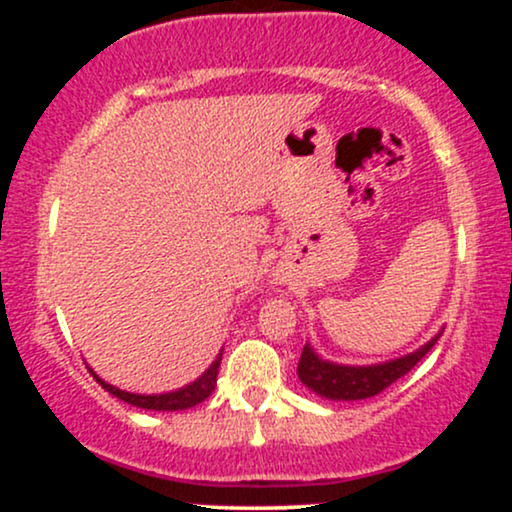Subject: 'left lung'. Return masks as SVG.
Segmentation results:
<instances>
[{"label":"left lung","mask_w":512,"mask_h":512,"mask_svg":"<svg viewBox=\"0 0 512 512\" xmlns=\"http://www.w3.org/2000/svg\"><path fill=\"white\" fill-rule=\"evenodd\" d=\"M440 334H443V330L436 337H431V342L419 346L407 356L383 363H370V366H344V363L327 361V358L317 354L313 346L305 344L301 361H298V378L315 395L334 399V402H356V399L375 397L402 375H407L433 349Z\"/></svg>","instance_id":"8db88e82"}]
</instances>
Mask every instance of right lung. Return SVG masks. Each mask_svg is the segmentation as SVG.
<instances>
[{"label":"right lung","mask_w":512,"mask_h":512,"mask_svg":"<svg viewBox=\"0 0 512 512\" xmlns=\"http://www.w3.org/2000/svg\"><path fill=\"white\" fill-rule=\"evenodd\" d=\"M221 354H223V349L219 351V356L214 358V363H211V366L204 370L197 380H192L190 385L178 387V390H173V392H161V395H137V392L120 390V387L105 383L103 378H98L96 370H93L91 366H88V370H91L93 378L103 385V390H108L110 395L122 399V402L132 404V407L149 409V411H182V409L195 407V404H199V402H204V399L214 392L216 375H219V366H221Z\"/></svg>","instance_id":"right-lung-1"}]
</instances>
